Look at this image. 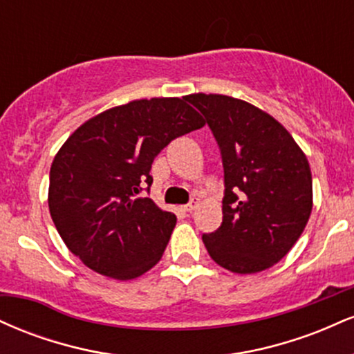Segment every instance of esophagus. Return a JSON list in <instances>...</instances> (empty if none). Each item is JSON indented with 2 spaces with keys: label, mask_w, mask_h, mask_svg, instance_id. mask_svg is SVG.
<instances>
[{
  "label": "esophagus",
  "mask_w": 354,
  "mask_h": 354,
  "mask_svg": "<svg viewBox=\"0 0 354 354\" xmlns=\"http://www.w3.org/2000/svg\"><path fill=\"white\" fill-rule=\"evenodd\" d=\"M198 203H200V198L193 196V198H191V200H189L188 205H185V206H183V208H185V211H188V213H189V211H193L194 208H196Z\"/></svg>",
  "instance_id": "obj_1"
}]
</instances>
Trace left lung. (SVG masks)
Segmentation results:
<instances>
[{
	"label": "left lung",
	"mask_w": 354,
	"mask_h": 354,
	"mask_svg": "<svg viewBox=\"0 0 354 354\" xmlns=\"http://www.w3.org/2000/svg\"><path fill=\"white\" fill-rule=\"evenodd\" d=\"M205 116L225 171L223 223L203 234L206 250L233 273H258L288 254L313 208L306 156L273 116L223 95L186 98Z\"/></svg>",
	"instance_id": "8db88e82"
}]
</instances>
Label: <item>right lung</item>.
<instances>
[{
	"label": "right lung",
	"mask_w": 354,
	"mask_h": 354,
	"mask_svg": "<svg viewBox=\"0 0 354 354\" xmlns=\"http://www.w3.org/2000/svg\"><path fill=\"white\" fill-rule=\"evenodd\" d=\"M185 98L138 100L80 126L55 156L50 213L71 253L96 273L133 279L156 265L176 216L141 196L154 158L205 126Z\"/></svg>",
	"instance_id": "right-lung-1"
}]
</instances>
